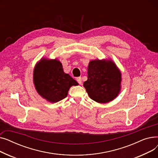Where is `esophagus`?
I'll return each instance as SVG.
<instances>
[{
  "mask_svg": "<svg viewBox=\"0 0 158 158\" xmlns=\"http://www.w3.org/2000/svg\"><path fill=\"white\" fill-rule=\"evenodd\" d=\"M76 80H77V82H78V83H79V85H81V83H82V79H81V77H77V78L76 79Z\"/></svg>",
  "mask_w": 158,
  "mask_h": 158,
  "instance_id": "esophagus-1",
  "label": "esophagus"
}]
</instances>
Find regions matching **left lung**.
<instances>
[{
  "instance_id": "8db88e82",
  "label": "left lung",
  "mask_w": 158,
  "mask_h": 158,
  "mask_svg": "<svg viewBox=\"0 0 158 158\" xmlns=\"http://www.w3.org/2000/svg\"><path fill=\"white\" fill-rule=\"evenodd\" d=\"M121 73L111 61L94 60L88 69V80L84 82L89 97L98 103H107L120 92Z\"/></svg>"
}]
</instances>
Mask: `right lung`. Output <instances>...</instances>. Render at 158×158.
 Returning a JSON list of instances; mask_svg holds the SVG:
<instances>
[{"label": "right lung", "mask_w": 158, "mask_h": 158, "mask_svg": "<svg viewBox=\"0 0 158 158\" xmlns=\"http://www.w3.org/2000/svg\"><path fill=\"white\" fill-rule=\"evenodd\" d=\"M33 80L38 94L51 102H57L67 97L72 86L79 84L63 72L62 64L56 60H42L35 66Z\"/></svg>", "instance_id": "right-lung-1"}]
</instances>
